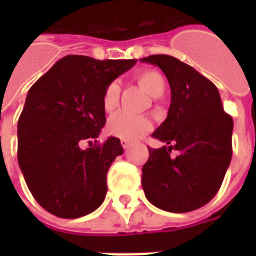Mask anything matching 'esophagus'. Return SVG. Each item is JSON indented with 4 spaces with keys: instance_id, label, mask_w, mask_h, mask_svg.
Listing matches in <instances>:
<instances>
[{
    "instance_id": "obj_1",
    "label": "esophagus",
    "mask_w": 256,
    "mask_h": 256,
    "mask_svg": "<svg viewBox=\"0 0 256 256\" xmlns=\"http://www.w3.org/2000/svg\"><path fill=\"white\" fill-rule=\"evenodd\" d=\"M120 144H122L123 150H128V148H130V145H132V142H130L128 140H120Z\"/></svg>"
}]
</instances>
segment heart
<instances>
[{
    "label": "heart",
    "instance_id": "heart-1",
    "mask_svg": "<svg viewBox=\"0 0 256 256\" xmlns=\"http://www.w3.org/2000/svg\"><path fill=\"white\" fill-rule=\"evenodd\" d=\"M137 84L154 98H159L166 90V80L158 71L145 70L136 75ZM120 86L116 80L108 84L102 94V106L106 112H114L119 106ZM150 128V120L144 116L119 112L110 118L106 130L108 133L123 140H137Z\"/></svg>",
    "mask_w": 256,
    "mask_h": 256
}]
</instances>
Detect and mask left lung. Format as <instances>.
Returning a JSON list of instances; mask_svg holds the SVG:
<instances>
[{"instance_id": "left-lung-1", "label": "left lung", "mask_w": 256, "mask_h": 256, "mask_svg": "<svg viewBox=\"0 0 256 256\" xmlns=\"http://www.w3.org/2000/svg\"><path fill=\"white\" fill-rule=\"evenodd\" d=\"M141 62L160 68L172 90L166 120L152 134L166 145L148 148L142 189L158 208L189 212L220 190L232 160L233 119L224 111L216 86L193 67L168 54ZM172 149L178 150L176 158Z\"/></svg>"}]
</instances>
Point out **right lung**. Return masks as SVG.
Masks as SVG:
<instances>
[{"label": "right lung", "mask_w": 256, "mask_h": 256, "mask_svg": "<svg viewBox=\"0 0 256 256\" xmlns=\"http://www.w3.org/2000/svg\"><path fill=\"white\" fill-rule=\"evenodd\" d=\"M136 62L70 54L28 90L18 122V162L31 194L50 214L79 218L104 202L106 172L123 148L116 137L96 141L106 120L102 94ZM84 139L96 144L82 150Z\"/></svg>", "instance_id": "1"}]
</instances>
